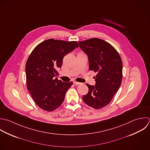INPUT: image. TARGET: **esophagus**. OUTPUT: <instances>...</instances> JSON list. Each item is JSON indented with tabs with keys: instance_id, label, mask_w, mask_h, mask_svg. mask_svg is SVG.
I'll return each instance as SVG.
<instances>
[{
	"instance_id": "1",
	"label": "esophagus",
	"mask_w": 150,
	"mask_h": 150,
	"mask_svg": "<svg viewBox=\"0 0 150 150\" xmlns=\"http://www.w3.org/2000/svg\"><path fill=\"white\" fill-rule=\"evenodd\" d=\"M74 85H81V84H82V83L75 81V82H74Z\"/></svg>"
}]
</instances>
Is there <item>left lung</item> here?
<instances>
[{
    "label": "left lung",
    "instance_id": "left-lung-1",
    "mask_svg": "<svg viewBox=\"0 0 150 150\" xmlns=\"http://www.w3.org/2000/svg\"><path fill=\"white\" fill-rule=\"evenodd\" d=\"M78 43L88 57L89 69L96 73L95 86L86 84L89 91L82 99L95 109L103 108L111 102L122 83L121 57L110 44L100 38H90Z\"/></svg>",
    "mask_w": 150,
    "mask_h": 150
}]
</instances>
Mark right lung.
<instances>
[{"label":"right lung","mask_w":150,"mask_h":150,"mask_svg":"<svg viewBox=\"0 0 150 150\" xmlns=\"http://www.w3.org/2000/svg\"><path fill=\"white\" fill-rule=\"evenodd\" d=\"M78 47L76 41L48 39L37 45L25 64L27 88L36 105L52 112L64 102L72 82H64L54 76L58 74L65 55Z\"/></svg>","instance_id":"1"}]
</instances>
